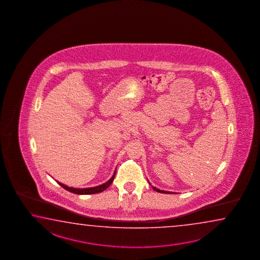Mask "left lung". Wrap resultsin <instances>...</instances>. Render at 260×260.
Listing matches in <instances>:
<instances>
[{
	"instance_id": "left-lung-1",
	"label": "left lung",
	"mask_w": 260,
	"mask_h": 260,
	"mask_svg": "<svg viewBox=\"0 0 260 260\" xmlns=\"http://www.w3.org/2000/svg\"><path fill=\"white\" fill-rule=\"evenodd\" d=\"M150 185H151V184H150ZM152 187H153V189H154V191H156V192H160V193H163V194H173L172 192H168V191H164V190H160L158 189V188H156V187H154V186H152Z\"/></svg>"
}]
</instances>
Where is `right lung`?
Segmentation results:
<instances>
[{"label":"right lung","mask_w":260,"mask_h":260,"mask_svg":"<svg viewBox=\"0 0 260 260\" xmlns=\"http://www.w3.org/2000/svg\"><path fill=\"white\" fill-rule=\"evenodd\" d=\"M116 171V170H115ZM115 171L114 173V175L113 176L111 177L109 180L106 182V183H104V184H102L100 185H97V186H93V187H88V188H74V187H70V186H67L66 185H63L62 183H60V182H58V184L62 186L64 189L67 190V191H69L71 193H74V194H97V193H101L103 192L104 190H106L109 185L112 184V182L114 181V178H115Z\"/></svg>","instance_id":"1"}]
</instances>
